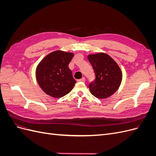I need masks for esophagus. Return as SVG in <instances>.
Masks as SVG:
<instances>
[{
    "label": "esophagus",
    "instance_id": "1",
    "mask_svg": "<svg viewBox=\"0 0 156 156\" xmlns=\"http://www.w3.org/2000/svg\"><path fill=\"white\" fill-rule=\"evenodd\" d=\"M77 81H78V82H84V81H85V78L83 77V78H81V79L77 80Z\"/></svg>",
    "mask_w": 156,
    "mask_h": 156
}]
</instances>
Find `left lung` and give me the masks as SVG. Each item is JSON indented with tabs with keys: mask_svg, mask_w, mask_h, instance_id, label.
<instances>
[{
	"mask_svg": "<svg viewBox=\"0 0 156 156\" xmlns=\"http://www.w3.org/2000/svg\"><path fill=\"white\" fill-rule=\"evenodd\" d=\"M88 60L96 75L95 81L89 85L90 91L99 99L110 97L116 92L122 83V73L119 66L105 53L88 55Z\"/></svg>",
	"mask_w": 156,
	"mask_h": 156,
	"instance_id": "8db88e82",
	"label": "left lung"
}]
</instances>
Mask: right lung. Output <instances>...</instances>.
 Listing matches in <instances>:
<instances>
[{
  "label": "right lung",
  "instance_id": "right-lung-1",
  "mask_svg": "<svg viewBox=\"0 0 156 156\" xmlns=\"http://www.w3.org/2000/svg\"><path fill=\"white\" fill-rule=\"evenodd\" d=\"M74 54L57 50L42 59L36 69V78L46 94L59 98L68 94L76 83L68 65Z\"/></svg>",
  "mask_w": 156,
  "mask_h": 156
}]
</instances>
